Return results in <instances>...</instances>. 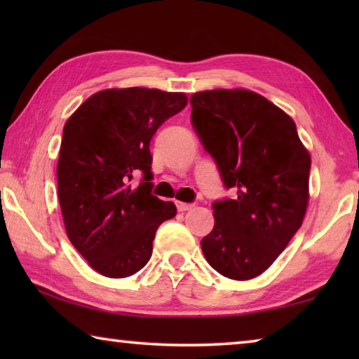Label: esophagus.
<instances>
[{
	"label": "esophagus",
	"instance_id": "obj_1",
	"mask_svg": "<svg viewBox=\"0 0 359 359\" xmlns=\"http://www.w3.org/2000/svg\"><path fill=\"white\" fill-rule=\"evenodd\" d=\"M175 208H177L179 212H185L194 208V204H188V203H182V201H175Z\"/></svg>",
	"mask_w": 359,
	"mask_h": 359
}]
</instances>
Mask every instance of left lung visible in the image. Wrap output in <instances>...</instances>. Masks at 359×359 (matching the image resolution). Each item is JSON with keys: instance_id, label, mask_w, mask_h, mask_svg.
<instances>
[{"instance_id": "1", "label": "left lung", "mask_w": 359, "mask_h": 359, "mask_svg": "<svg viewBox=\"0 0 359 359\" xmlns=\"http://www.w3.org/2000/svg\"><path fill=\"white\" fill-rule=\"evenodd\" d=\"M190 102L193 126L223 185L238 193L212 204L215 224L201 241L203 253L222 276L248 280L263 274L301 228L311 155L290 115L250 90H208Z\"/></svg>"}]
</instances>
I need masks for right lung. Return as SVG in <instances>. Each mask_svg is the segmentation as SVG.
I'll use <instances>...</instances> for the list:
<instances>
[{"label":"right lung","mask_w":359,"mask_h":359,"mask_svg":"<svg viewBox=\"0 0 359 359\" xmlns=\"http://www.w3.org/2000/svg\"><path fill=\"white\" fill-rule=\"evenodd\" d=\"M184 93L111 88L90 96L63 128L57 166L66 234L101 276L136 274L151 257L155 233L175 215L151 194L150 141L187 106ZM141 170L136 189L132 175Z\"/></svg>","instance_id":"1"}]
</instances>
